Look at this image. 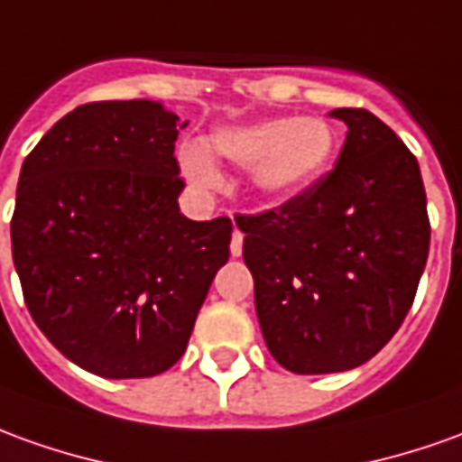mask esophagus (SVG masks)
I'll list each match as a JSON object with an SVG mask.
<instances>
[{"label": "esophagus", "mask_w": 462, "mask_h": 462, "mask_svg": "<svg viewBox=\"0 0 462 462\" xmlns=\"http://www.w3.org/2000/svg\"><path fill=\"white\" fill-rule=\"evenodd\" d=\"M241 251H244V234L234 228V236H231V256H241Z\"/></svg>", "instance_id": "34e87169"}]
</instances>
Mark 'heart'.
<instances>
[{
  "mask_svg": "<svg viewBox=\"0 0 462 462\" xmlns=\"http://www.w3.org/2000/svg\"><path fill=\"white\" fill-rule=\"evenodd\" d=\"M213 152L241 168H251L256 189L266 196H291L322 173L334 148L329 123L319 117H269L251 125L213 133ZM200 143L178 151V165L196 189H218L221 173Z\"/></svg>",
  "mask_w": 462,
  "mask_h": 462,
  "instance_id": "b5f03b06",
  "label": "heart"
}]
</instances>
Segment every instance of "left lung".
<instances>
[{
	"label": "left lung",
	"instance_id": "8db88e82",
	"mask_svg": "<svg viewBox=\"0 0 462 462\" xmlns=\"http://www.w3.org/2000/svg\"><path fill=\"white\" fill-rule=\"evenodd\" d=\"M329 116L346 125L332 171L279 208L236 216L263 342L297 374L374 357L412 307L430 249L415 155L362 107Z\"/></svg>",
	"mask_w": 462,
	"mask_h": 462
}]
</instances>
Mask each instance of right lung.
<instances>
[{
	"label": "right lung",
	"instance_id": "obj_1",
	"mask_svg": "<svg viewBox=\"0 0 462 462\" xmlns=\"http://www.w3.org/2000/svg\"><path fill=\"white\" fill-rule=\"evenodd\" d=\"M183 125L152 100L79 105L22 163L12 259L24 304L69 362L107 380L173 367L228 262L231 218L178 208Z\"/></svg>",
	"mask_w": 462,
	"mask_h": 462
}]
</instances>
